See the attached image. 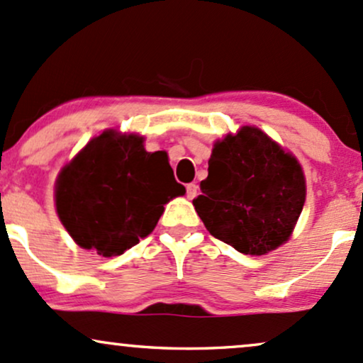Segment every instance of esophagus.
I'll use <instances>...</instances> for the list:
<instances>
[{
  "mask_svg": "<svg viewBox=\"0 0 363 363\" xmlns=\"http://www.w3.org/2000/svg\"><path fill=\"white\" fill-rule=\"evenodd\" d=\"M197 191H199V186L195 185V183H189V185H186V197L190 200L197 197Z\"/></svg>",
  "mask_w": 363,
  "mask_h": 363,
  "instance_id": "esophagus-1",
  "label": "esophagus"
}]
</instances>
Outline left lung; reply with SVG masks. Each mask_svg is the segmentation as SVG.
Listing matches in <instances>:
<instances>
[{
    "label": "left lung",
    "instance_id": "obj_1",
    "mask_svg": "<svg viewBox=\"0 0 363 363\" xmlns=\"http://www.w3.org/2000/svg\"><path fill=\"white\" fill-rule=\"evenodd\" d=\"M195 211L207 231L245 255H267L291 238L306 202L296 156L258 127L217 140Z\"/></svg>",
    "mask_w": 363,
    "mask_h": 363
}]
</instances>
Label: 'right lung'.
<instances>
[{
    "mask_svg": "<svg viewBox=\"0 0 363 363\" xmlns=\"http://www.w3.org/2000/svg\"><path fill=\"white\" fill-rule=\"evenodd\" d=\"M183 194L166 152H147L138 134L105 130L61 169L55 211L76 245L110 258L151 234L164 203Z\"/></svg>",
    "mask_w": 363,
    "mask_h": 363,
    "instance_id": "right-lung-1",
    "label": "right lung"
}]
</instances>
